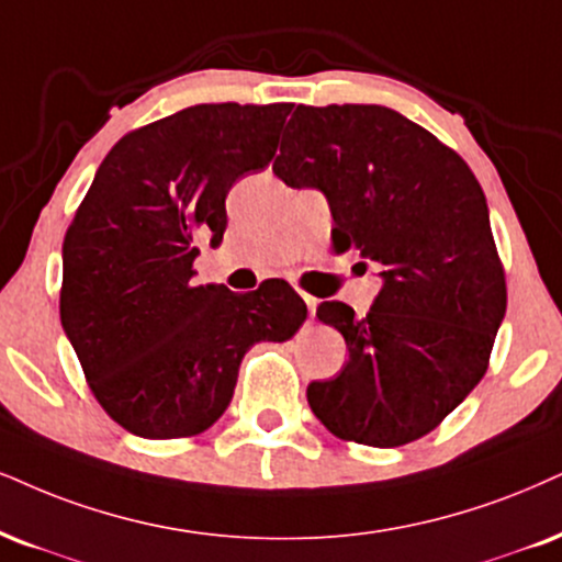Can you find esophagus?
<instances>
[{"instance_id": "1", "label": "esophagus", "mask_w": 562, "mask_h": 562, "mask_svg": "<svg viewBox=\"0 0 562 562\" xmlns=\"http://www.w3.org/2000/svg\"><path fill=\"white\" fill-rule=\"evenodd\" d=\"M302 300H304V304H307V313H310V317H315V313H317V296H313V294H304V292H302Z\"/></svg>"}]
</instances>
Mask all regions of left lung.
I'll list each match as a JSON object with an SVG mask.
<instances>
[{
	"label": "left lung",
	"instance_id": "1",
	"mask_svg": "<svg viewBox=\"0 0 562 562\" xmlns=\"http://www.w3.org/2000/svg\"><path fill=\"white\" fill-rule=\"evenodd\" d=\"M276 177L317 187L334 213L336 252L383 266L364 317L323 302L349 359L307 385L336 438L396 448L425 438L490 367L505 315V270L487 200L469 164L432 133L375 103L296 106Z\"/></svg>",
	"mask_w": 562,
	"mask_h": 562
}]
</instances>
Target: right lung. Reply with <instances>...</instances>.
<instances>
[{"label": "right lung", "mask_w": 562, "mask_h": 562, "mask_svg": "<svg viewBox=\"0 0 562 562\" xmlns=\"http://www.w3.org/2000/svg\"><path fill=\"white\" fill-rule=\"evenodd\" d=\"M294 103H198L127 133L95 171L61 245V328L103 412L150 440L192 438L226 412L239 362L286 341L307 304L286 281L195 286L226 195L262 171Z\"/></svg>", "instance_id": "add662e5"}]
</instances>
